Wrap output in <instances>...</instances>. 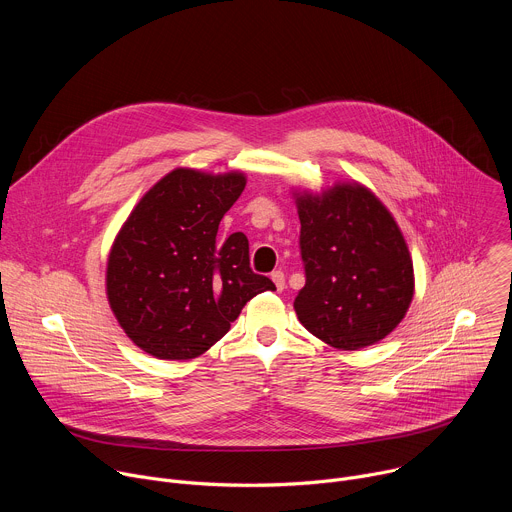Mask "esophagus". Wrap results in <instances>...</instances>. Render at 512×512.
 Here are the masks:
<instances>
[{
  "instance_id": "1",
  "label": "esophagus",
  "mask_w": 512,
  "mask_h": 512,
  "mask_svg": "<svg viewBox=\"0 0 512 512\" xmlns=\"http://www.w3.org/2000/svg\"><path fill=\"white\" fill-rule=\"evenodd\" d=\"M271 281L275 283L277 291H283V287H285V275H283V271H273V273H271Z\"/></svg>"
}]
</instances>
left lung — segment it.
<instances>
[{
	"mask_svg": "<svg viewBox=\"0 0 512 512\" xmlns=\"http://www.w3.org/2000/svg\"><path fill=\"white\" fill-rule=\"evenodd\" d=\"M291 194L306 265L294 302L298 320L338 350L377 344L399 326L415 294L411 253L393 214L354 180Z\"/></svg>",
	"mask_w": 512,
	"mask_h": 512,
	"instance_id": "obj_1",
	"label": "left lung"
}]
</instances>
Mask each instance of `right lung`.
Instances as JSON below:
<instances>
[{"mask_svg": "<svg viewBox=\"0 0 512 512\" xmlns=\"http://www.w3.org/2000/svg\"><path fill=\"white\" fill-rule=\"evenodd\" d=\"M247 176L176 168L129 212L107 259L111 312L129 340L162 360H190L221 340L245 304L273 291L249 267L243 233L218 239Z\"/></svg>", "mask_w": 512, "mask_h": 512, "instance_id": "1", "label": "right lung"}]
</instances>
